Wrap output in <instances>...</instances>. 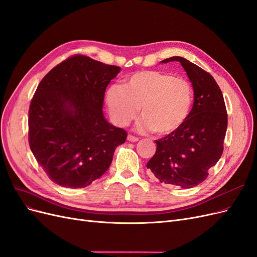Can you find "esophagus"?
Masks as SVG:
<instances>
[{
    "label": "esophagus",
    "instance_id": "1",
    "mask_svg": "<svg viewBox=\"0 0 257 257\" xmlns=\"http://www.w3.org/2000/svg\"><path fill=\"white\" fill-rule=\"evenodd\" d=\"M127 141L131 142V143H136V142H138V138L133 136V135H128L127 136Z\"/></svg>",
    "mask_w": 257,
    "mask_h": 257
}]
</instances>
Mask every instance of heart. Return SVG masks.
<instances>
[{
  "instance_id": "heart-1",
  "label": "heart",
  "mask_w": 257,
  "mask_h": 257,
  "mask_svg": "<svg viewBox=\"0 0 257 257\" xmlns=\"http://www.w3.org/2000/svg\"><path fill=\"white\" fill-rule=\"evenodd\" d=\"M111 119L124 126L136 118L141 108V131L152 130L167 135L180 128L189 118L193 105L191 83L181 77L159 71L132 75L124 87L114 84L106 92Z\"/></svg>"
}]
</instances>
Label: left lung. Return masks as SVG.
<instances>
[{"mask_svg": "<svg viewBox=\"0 0 257 257\" xmlns=\"http://www.w3.org/2000/svg\"><path fill=\"white\" fill-rule=\"evenodd\" d=\"M180 62L194 90V104L189 118L174 133L163 137L148 162L159 181L190 189L203 182L208 170L223 153L227 130V112L223 94L213 77L182 57H172L162 63Z\"/></svg>", "mask_w": 257, "mask_h": 257, "instance_id": "1", "label": "left lung"}]
</instances>
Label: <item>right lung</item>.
Masks as SVG:
<instances>
[{"instance_id": "obj_1", "label": "right lung", "mask_w": 257, "mask_h": 257, "mask_svg": "<svg viewBox=\"0 0 257 257\" xmlns=\"http://www.w3.org/2000/svg\"><path fill=\"white\" fill-rule=\"evenodd\" d=\"M121 71L76 54L38 84L29 110V144L50 180L85 188L109 168L126 132L103 113L107 85Z\"/></svg>"}]
</instances>
